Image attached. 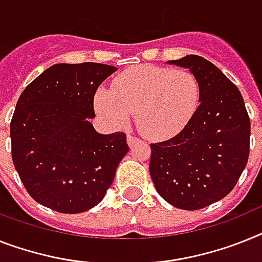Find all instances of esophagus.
Returning <instances> with one entry per match:
<instances>
[{
  "instance_id": "esophagus-1",
  "label": "esophagus",
  "mask_w": 262,
  "mask_h": 262,
  "mask_svg": "<svg viewBox=\"0 0 262 262\" xmlns=\"http://www.w3.org/2000/svg\"><path fill=\"white\" fill-rule=\"evenodd\" d=\"M126 140H127V144H129V146H132L133 144H136L137 141H140V140H138L137 137H135L133 135H127Z\"/></svg>"
}]
</instances>
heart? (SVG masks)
<instances>
[{
  "instance_id": "1",
  "label": "heart",
  "mask_w": 262,
  "mask_h": 262,
  "mask_svg": "<svg viewBox=\"0 0 262 262\" xmlns=\"http://www.w3.org/2000/svg\"><path fill=\"white\" fill-rule=\"evenodd\" d=\"M200 98L201 85L190 70L142 65L118 74L111 92L100 90L96 107L112 124H124L136 114L142 135L162 141L188 126Z\"/></svg>"
}]
</instances>
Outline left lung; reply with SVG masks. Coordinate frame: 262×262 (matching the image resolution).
<instances>
[{"instance_id":"obj_1","label":"left lung","mask_w":262,"mask_h":262,"mask_svg":"<svg viewBox=\"0 0 262 262\" xmlns=\"http://www.w3.org/2000/svg\"><path fill=\"white\" fill-rule=\"evenodd\" d=\"M170 63L197 76L201 102L180 135L150 144L149 172L165 201L197 210L236 186L249 158L250 120L238 88L212 62L190 54Z\"/></svg>"}]
</instances>
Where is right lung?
I'll use <instances>...</instances> for the list:
<instances>
[{
  "label": "right lung",
  "instance_id": "obj_1",
  "mask_svg": "<svg viewBox=\"0 0 262 262\" xmlns=\"http://www.w3.org/2000/svg\"><path fill=\"white\" fill-rule=\"evenodd\" d=\"M117 68L56 63L19 96L10 122L12 158L33 200L60 213H81L104 199L129 150L126 135H100L94 94Z\"/></svg>",
  "mask_w": 262,
  "mask_h": 262
}]
</instances>
